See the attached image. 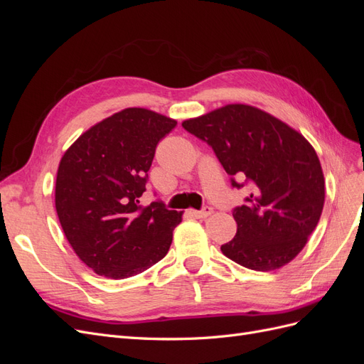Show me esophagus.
Listing matches in <instances>:
<instances>
[{"label":"esophagus","mask_w":364,"mask_h":364,"mask_svg":"<svg viewBox=\"0 0 364 364\" xmlns=\"http://www.w3.org/2000/svg\"><path fill=\"white\" fill-rule=\"evenodd\" d=\"M213 214V208L211 206H203L200 211H193V215L196 218H206Z\"/></svg>","instance_id":"34e87169"}]
</instances>
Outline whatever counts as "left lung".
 <instances>
[{
	"label": "left lung",
	"mask_w": 364,
	"mask_h": 364,
	"mask_svg": "<svg viewBox=\"0 0 364 364\" xmlns=\"http://www.w3.org/2000/svg\"><path fill=\"white\" fill-rule=\"evenodd\" d=\"M182 127L215 153L232 188H249L232 209L235 237L225 255L257 272L290 262L316 229L325 202V181L314 149L278 118L247 105H228Z\"/></svg>",
	"instance_id": "left-lung-1"
}]
</instances>
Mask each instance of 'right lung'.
Returning a JSON list of instances; mask_svg holds the SVG:
<instances>
[{
  "mask_svg": "<svg viewBox=\"0 0 364 364\" xmlns=\"http://www.w3.org/2000/svg\"><path fill=\"white\" fill-rule=\"evenodd\" d=\"M176 121L129 107L95 124L65 153L56 211L65 237L97 274L124 279L147 270L170 249L182 213L162 200L139 205L158 142Z\"/></svg>",
  "mask_w": 364,
  "mask_h": 364,
  "instance_id": "obj_1",
  "label": "right lung"
}]
</instances>
